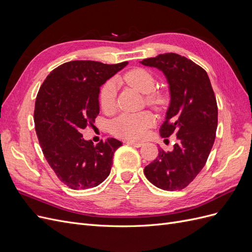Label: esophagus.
Instances as JSON below:
<instances>
[{
    "label": "esophagus",
    "instance_id": "1",
    "mask_svg": "<svg viewBox=\"0 0 252 252\" xmlns=\"http://www.w3.org/2000/svg\"><path fill=\"white\" fill-rule=\"evenodd\" d=\"M127 144L131 145V146H134V147H141L143 145L142 142H135V141H127Z\"/></svg>",
    "mask_w": 252,
    "mask_h": 252
}]
</instances>
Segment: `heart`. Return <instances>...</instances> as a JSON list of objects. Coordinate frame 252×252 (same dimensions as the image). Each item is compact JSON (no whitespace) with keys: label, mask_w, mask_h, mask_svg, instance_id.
I'll use <instances>...</instances> for the list:
<instances>
[{"label":"heart","mask_w":252,"mask_h":252,"mask_svg":"<svg viewBox=\"0 0 252 252\" xmlns=\"http://www.w3.org/2000/svg\"><path fill=\"white\" fill-rule=\"evenodd\" d=\"M123 80L141 91L148 94L146 102L149 105L159 107L166 103V95L159 91H154L156 86V78L149 70L144 68H134L123 75ZM117 83L113 79L108 80L100 91V105L104 111L111 112L116 108ZM155 123V119L149 112L140 113H123L113 120L110 124V130L113 134L128 140H138L143 138L147 129Z\"/></svg>","instance_id":"1"}]
</instances>
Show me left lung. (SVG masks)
Wrapping results in <instances>:
<instances>
[{"mask_svg": "<svg viewBox=\"0 0 252 252\" xmlns=\"http://www.w3.org/2000/svg\"><path fill=\"white\" fill-rule=\"evenodd\" d=\"M141 63L165 74L171 100L159 134L169 138L174 133L178 139L172 151L158 150V158L145 167L144 173L158 188L184 189L203 169L216 140L215 93L207 72L177 53H163Z\"/></svg>", "mask_w": 252, "mask_h": 252, "instance_id": "1", "label": "left lung"}]
</instances>
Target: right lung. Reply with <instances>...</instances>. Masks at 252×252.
<instances>
[{
    "instance_id": "add662e5",
    "label": "right lung",
    "mask_w": 252,
    "mask_h": 252,
    "mask_svg": "<svg viewBox=\"0 0 252 252\" xmlns=\"http://www.w3.org/2000/svg\"><path fill=\"white\" fill-rule=\"evenodd\" d=\"M128 64L71 61L53 69L35 98L34 126L45 158L69 188H93L108 177L113 154L122 142L109 138L94 145L82 129L93 125L100 112L103 84Z\"/></svg>"
}]
</instances>
